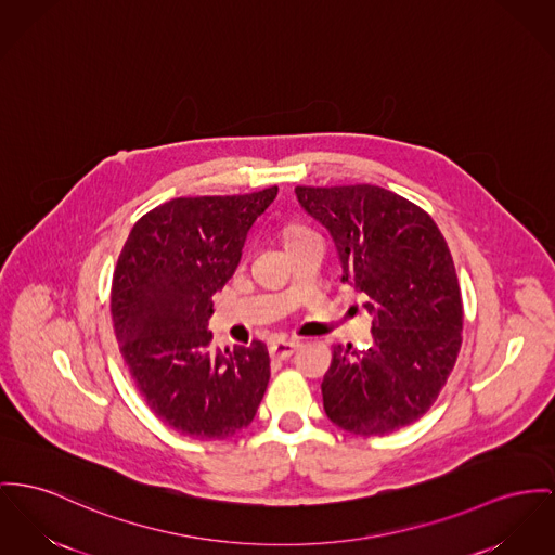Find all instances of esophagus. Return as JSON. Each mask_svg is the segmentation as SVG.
Masks as SVG:
<instances>
[{
  "label": "esophagus",
  "mask_w": 555,
  "mask_h": 555,
  "mask_svg": "<svg viewBox=\"0 0 555 555\" xmlns=\"http://www.w3.org/2000/svg\"><path fill=\"white\" fill-rule=\"evenodd\" d=\"M300 347V340L296 338H288V340H273L269 345V353L273 360H286L295 353L296 349Z\"/></svg>",
  "instance_id": "obj_1"
}]
</instances>
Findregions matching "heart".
Wrapping results in <instances>:
<instances>
[{
  "label": "heart",
  "mask_w": 555,
  "mask_h": 555,
  "mask_svg": "<svg viewBox=\"0 0 555 555\" xmlns=\"http://www.w3.org/2000/svg\"><path fill=\"white\" fill-rule=\"evenodd\" d=\"M305 233H311V231L305 229V227H291V229L286 231V242H288V240H295L298 235H305Z\"/></svg>",
  "instance_id": "1"
}]
</instances>
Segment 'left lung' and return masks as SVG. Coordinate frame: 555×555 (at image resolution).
Returning <instances> with one entry per match:
<instances>
[{"mask_svg":"<svg viewBox=\"0 0 555 555\" xmlns=\"http://www.w3.org/2000/svg\"><path fill=\"white\" fill-rule=\"evenodd\" d=\"M322 222L343 262V282L366 296L369 349H333L322 380L324 410L356 436H387L438 400L463 340V298L436 221L376 185L295 189Z\"/></svg>","mask_w":555,"mask_h":555,"instance_id":"left-lung-1","label":"left lung"}]
</instances>
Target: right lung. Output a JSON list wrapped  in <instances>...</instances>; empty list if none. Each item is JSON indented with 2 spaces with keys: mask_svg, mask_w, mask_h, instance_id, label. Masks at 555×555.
<instances>
[{
  "mask_svg": "<svg viewBox=\"0 0 555 555\" xmlns=\"http://www.w3.org/2000/svg\"><path fill=\"white\" fill-rule=\"evenodd\" d=\"M278 186L246 195L175 197L134 222L113 271L119 353L149 410L193 440L246 429L271 370L260 340L212 351V295L242 259L253 222Z\"/></svg>",
  "mask_w": 555,
  "mask_h": 555,
  "instance_id": "add662e5",
  "label": "right lung"
}]
</instances>
